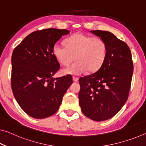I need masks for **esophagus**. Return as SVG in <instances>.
Masks as SVG:
<instances>
[{"mask_svg":"<svg viewBox=\"0 0 146 146\" xmlns=\"http://www.w3.org/2000/svg\"><path fill=\"white\" fill-rule=\"evenodd\" d=\"M73 80L74 81V82H78V78L75 77V76H73Z\"/></svg>","mask_w":146,"mask_h":146,"instance_id":"obj_1","label":"esophagus"}]
</instances>
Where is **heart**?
Wrapping results in <instances>:
<instances>
[{
  "label": "heart",
  "mask_w": 146,
  "mask_h": 146,
  "mask_svg": "<svg viewBox=\"0 0 146 146\" xmlns=\"http://www.w3.org/2000/svg\"><path fill=\"white\" fill-rule=\"evenodd\" d=\"M107 45L100 38L76 33L65 40V46L56 44L53 53L59 62L68 66L75 58L77 61L64 69V74L80 75L88 71L94 73L102 67L107 56Z\"/></svg>",
  "instance_id": "obj_1"
}]
</instances>
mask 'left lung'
I'll list each match as a JSON object with an SVG mask.
<instances>
[{
  "label": "left lung",
  "mask_w": 146,
  "mask_h": 146,
  "mask_svg": "<svg viewBox=\"0 0 146 146\" xmlns=\"http://www.w3.org/2000/svg\"><path fill=\"white\" fill-rule=\"evenodd\" d=\"M105 41L108 51L97 72L79 78V105L83 114L95 121L112 118L127 100L133 72L127 44L107 31H90Z\"/></svg>",
  "instance_id": "obj_1"
}]
</instances>
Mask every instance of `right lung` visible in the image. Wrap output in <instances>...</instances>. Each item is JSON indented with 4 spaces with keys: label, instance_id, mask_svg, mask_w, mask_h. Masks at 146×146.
<instances>
[{
    "label": "right lung",
    "instance_id": "right-lung-1",
    "mask_svg": "<svg viewBox=\"0 0 146 146\" xmlns=\"http://www.w3.org/2000/svg\"><path fill=\"white\" fill-rule=\"evenodd\" d=\"M66 29L34 31L14 49L11 57V88L23 110L35 118H45L57 111L63 96L73 83L70 75L53 78L60 64L53 53Z\"/></svg>",
    "mask_w": 146,
    "mask_h": 146
}]
</instances>
